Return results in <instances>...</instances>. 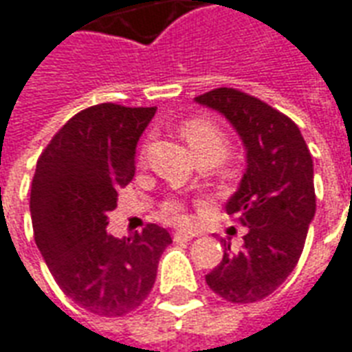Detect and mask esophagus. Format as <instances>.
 <instances>
[{"instance_id": "obj_1", "label": "esophagus", "mask_w": 352, "mask_h": 352, "mask_svg": "<svg viewBox=\"0 0 352 352\" xmlns=\"http://www.w3.org/2000/svg\"><path fill=\"white\" fill-rule=\"evenodd\" d=\"M194 233H188V231H175V233H173V241L175 242H188V241H192V239H194Z\"/></svg>"}]
</instances>
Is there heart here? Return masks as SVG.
Masks as SVG:
<instances>
[{
  "label": "heart",
  "mask_w": 352,
  "mask_h": 352,
  "mask_svg": "<svg viewBox=\"0 0 352 352\" xmlns=\"http://www.w3.org/2000/svg\"><path fill=\"white\" fill-rule=\"evenodd\" d=\"M184 142L188 143L190 149L194 151L197 158H209L210 162L220 160L222 155L228 149V136L220 126L210 123L207 119H192L188 123H184L183 130ZM164 216L171 222L183 223L186 222V214L181 201L177 199H168L162 205Z\"/></svg>",
  "instance_id": "heart-1"
}]
</instances>
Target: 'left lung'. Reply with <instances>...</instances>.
<instances>
[{"label":"left lung","instance_id":"obj_1","mask_svg":"<svg viewBox=\"0 0 352 352\" xmlns=\"http://www.w3.org/2000/svg\"><path fill=\"white\" fill-rule=\"evenodd\" d=\"M194 100L226 117L246 151L239 188L226 203L228 214L248 228L244 246L231 252L228 244L205 282L229 302H257L298 263L315 216L314 160L298 126L256 96L220 87Z\"/></svg>","mask_w":352,"mask_h":352}]
</instances>
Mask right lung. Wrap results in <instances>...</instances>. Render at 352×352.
I'll list each match as a JSON object with an SVG mask.
<instances>
[{"label":"right lung","mask_w":352,"mask_h":352,"mask_svg":"<svg viewBox=\"0 0 352 352\" xmlns=\"http://www.w3.org/2000/svg\"><path fill=\"white\" fill-rule=\"evenodd\" d=\"M156 108L96 104L69 119L44 149L31 184L37 248L70 300L119 317L142 306L171 236L149 223L116 239L108 212L134 177L136 147Z\"/></svg>","instance_id":"1"}]
</instances>
